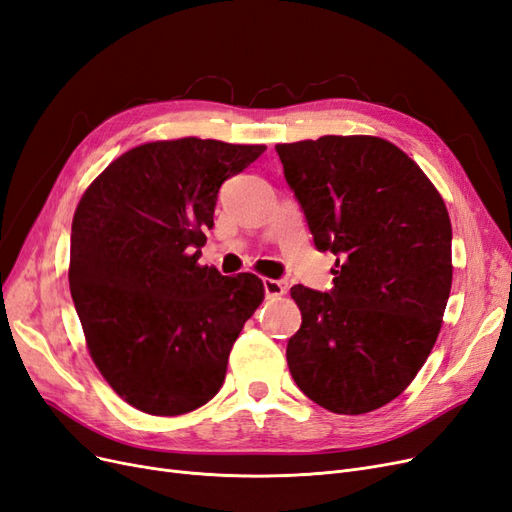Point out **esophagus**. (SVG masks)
Segmentation results:
<instances>
[{
    "instance_id": "esophagus-1",
    "label": "esophagus",
    "mask_w": 512,
    "mask_h": 512,
    "mask_svg": "<svg viewBox=\"0 0 512 512\" xmlns=\"http://www.w3.org/2000/svg\"><path fill=\"white\" fill-rule=\"evenodd\" d=\"M263 291H266V298H278V295L285 293V287L280 280L274 278H263Z\"/></svg>"
}]
</instances>
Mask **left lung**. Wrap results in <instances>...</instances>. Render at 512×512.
I'll use <instances>...</instances> for the list:
<instances>
[{
	"label": "left lung",
	"mask_w": 512,
	"mask_h": 512,
	"mask_svg": "<svg viewBox=\"0 0 512 512\" xmlns=\"http://www.w3.org/2000/svg\"><path fill=\"white\" fill-rule=\"evenodd\" d=\"M334 289L291 287L302 325L287 364L308 398L338 415L376 410L410 385L451 293V219L430 178L374 136L276 144Z\"/></svg>",
	"instance_id": "left-lung-1"
}]
</instances>
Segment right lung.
Instances as JSON below:
<instances>
[{
	"label": "right lung",
	"instance_id": "right-lung-1",
	"mask_svg": "<svg viewBox=\"0 0 512 512\" xmlns=\"http://www.w3.org/2000/svg\"><path fill=\"white\" fill-rule=\"evenodd\" d=\"M263 151L200 138L146 142L80 197L70 291L87 349L108 385L148 415H185L212 400L263 302L255 274L197 263L221 185Z\"/></svg>",
	"mask_w": 512,
	"mask_h": 512
}]
</instances>
